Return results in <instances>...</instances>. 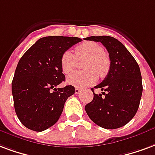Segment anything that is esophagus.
<instances>
[{
	"label": "esophagus",
	"instance_id": "1",
	"mask_svg": "<svg viewBox=\"0 0 155 155\" xmlns=\"http://www.w3.org/2000/svg\"><path fill=\"white\" fill-rule=\"evenodd\" d=\"M80 92H81V89H79V88H75V89H74V93H75V94H78Z\"/></svg>",
	"mask_w": 155,
	"mask_h": 155
}]
</instances>
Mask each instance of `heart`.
Wrapping results in <instances>:
<instances>
[{"label": "heart", "mask_w": 155, "mask_h": 155, "mask_svg": "<svg viewBox=\"0 0 155 155\" xmlns=\"http://www.w3.org/2000/svg\"><path fill=\"white\" fill-rule=\"evenodd\" d=\"M76 57L71 51H66L61 57V67L64 74L71 73L77 65V59L85 61L83 68L85 71L74 72L68 78L67 83L73 86L83 88L95 83L98 75L104 78L109 72L111 61L104 48L97 42H84L75 48Z\"/></svg>", "instance_id": "1"}]
</instances>
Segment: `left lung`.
<instances>
[{"label": "left lung", "mask_w": 155, "mask_h": 155, "mask_svg": "<svg viewBox=\"0 0 155 155\" xmlns=\"http://www.w3.org/2000/svg\"><path fill=\"white\" fill-rule=\"evenodd\" d=\"M86 40L100 42L109 53L111 67L103 82L94 87L93 100L84 108L95 124L105 129H117L136 115L141 98V74L135 58L121 42L110 36H91Z\"/></svg>", "instance_id": "left-lung-1"}]
</instances>
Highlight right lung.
Here are the masks:
<instances>
[{
    "label": "right lung",
    "instance_id": "1",
    "mask_svg": "<svg viewBox=\"0 0 155 155\" xmlns=\"http://www.w3.org/2000/svg\"><path fill=\"white\" fill-rule=\"evenodd\" d=\"M81 41L76 37H44L20 58L11 86L15 113L25 127L42 131L58 121L66 99L74 94L72 85L57 88L66 79L61 57Z\"/></svg>",
    "mask_w": 155,
    "mask_h": 155
}]
</instances>
